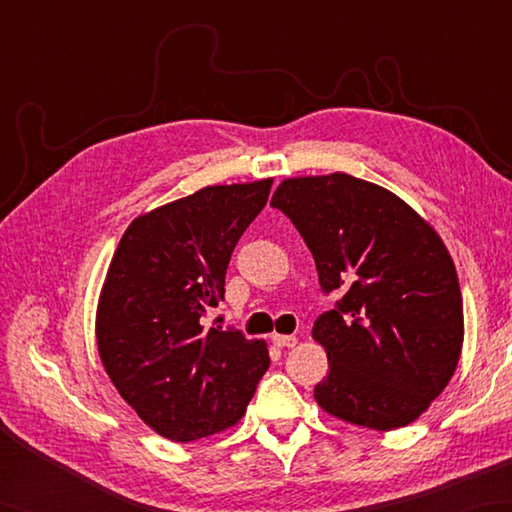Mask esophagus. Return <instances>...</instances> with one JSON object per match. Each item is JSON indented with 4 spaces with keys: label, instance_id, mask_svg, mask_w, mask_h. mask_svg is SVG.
<instances>
[{
    "label": "esophagus",
    "instance_id": "obj_1",
    "mask_svg": "<svg viewBox=\"0 0 512 512\" xmlns=\"http://www.w3.org/2000/svg\"><path fill=\"white\" fill-rule=\"evenodd\" d=\"M270 341H273V345H277V347H295L297 345V339L292 334H273L270 336Z\"/></svg>",
    "mask_w": 512,
    "mask_h": 512
}]
</instances>
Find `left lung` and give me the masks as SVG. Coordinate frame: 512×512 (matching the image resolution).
Wrapping results in <instances>:
<instances>
[{"instance_id": "1", "label": "left lung", "mask_w": 512, "mask_h": 512, "mask_svg": "<svg viewBox=\"0 0 512 512\" xmlns=\"http://www.w3.org/2000/svg\"><path fill=\"white\" fill-rule=\"evenodd\" d=\"M270 206L310 248L323 295H339L312 328L330 363L314 398L376 431L416 420L449 385L464 339L438 233L398 195L347 173L284 180Z\"/></svg>"}]
</instances>
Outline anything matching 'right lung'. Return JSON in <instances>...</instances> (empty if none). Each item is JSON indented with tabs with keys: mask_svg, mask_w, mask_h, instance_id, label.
Returning <instances> with one entry per match:
<instances>
[{
	"mask_svg": "<svg viewBox=\"0 0 512 512\" xmlns=\"http://www.w3.org/2000/svg\"><path fill=\"white\" fill-rule=\"evenodd\" d=\"M273 180L204 187L129 224L107 273L96 341L118 394L151 429L193 442L231 427L270 365L264 341L204 328L233 250Z\"/></svg>",
	"mask_w": 512,
	"mask_h": 512,
	"instance_id": "add662e5",
	"label": "right lung"
}]
</instances>
